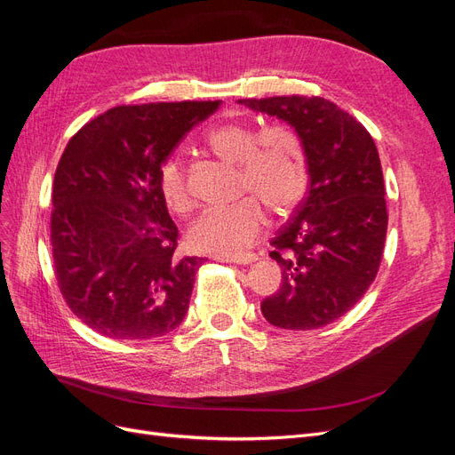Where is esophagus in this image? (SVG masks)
I'll list each match as a JSON object with an SVG mask.
<instances>
[{"label":"esophagus","mask_w":455,"mask_h":455,"mask_svg":"<svg viewBox=\"0 0 455 455\" xmlns=\"http://www.w3.org/2000/svg\"><path fill=\"white\" fill-rule=\"evenodd\" d=\"M214 259L218 261H229V264H239V266H249L256 261V254L252 252H239V254H216Z\"/></svg>","instance_id":"esophagus-1"}]
</instances>
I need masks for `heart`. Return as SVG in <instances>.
Returning a JSON list of instances; mask_svg holds the SVG:
<instances>
[{
  "instance_id": "heart-1",
  "label": "heart",
  "mask_w": 455,
  "mask_h": 455,
  "mask_svg": "<svg viewBox=\"0 0 455 455\" xmlns=\"http://www.w3.org/2000/svg\"><path fill=\"white\" fill-rule=\"evenodd\" d=\"M204 144L224 161L239 163L243 191H254L275 214L292 212L306 197L309 188L307 154L304 142L291 127L267 125L256 131L246 123H220L206 132ZM159 189L176 214H188L194 206L182 161L178 157L161 164ZM257 198L244 196L231 204L206 209L189 226L191 246L212 254H231L249 246L266 226L264 204Z\"/></svg>"
}]
</instances>
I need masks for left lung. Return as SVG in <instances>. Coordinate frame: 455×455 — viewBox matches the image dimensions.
<instances>
[{"label":"left lung","mask_w":455,"mask_h":455,"mask_svg":"<svg viewBox=\"0 0 455 455\" xmlns=\"http://www.w3.org/2000/svg\"><path fill=\"white\" fill-rule=\"evenodd\" d=\"M239 104L294 127L309 163L307 197L271 241L283 281L261 313L284 330L321 328L364 296L381 264L389 216L378 148L359 121L321 96Z\"/></svg>","instance_id":"obj_1"}]
</instances>
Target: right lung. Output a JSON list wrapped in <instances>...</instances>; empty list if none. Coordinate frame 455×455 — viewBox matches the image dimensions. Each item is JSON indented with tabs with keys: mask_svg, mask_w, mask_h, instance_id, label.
<instances>
[{
	"mask_svg": "<svg viewBox=\"0 0 455 455\" xmlns=\"http://www.w3.org/2000/svg\"><path fill=\"white\" fill-rule=\"evenodd\" d=\"M218 106H117L68 142L52 182L54 275L68 307L94 332L151 339L184 321L203 258L176 256L159 171Z\"/></svg>",
	"mask_w": 455,
	"mask_h": 455,
	"instance_id": "add662e5",
	"label": "right lung"
}]
</instances>
